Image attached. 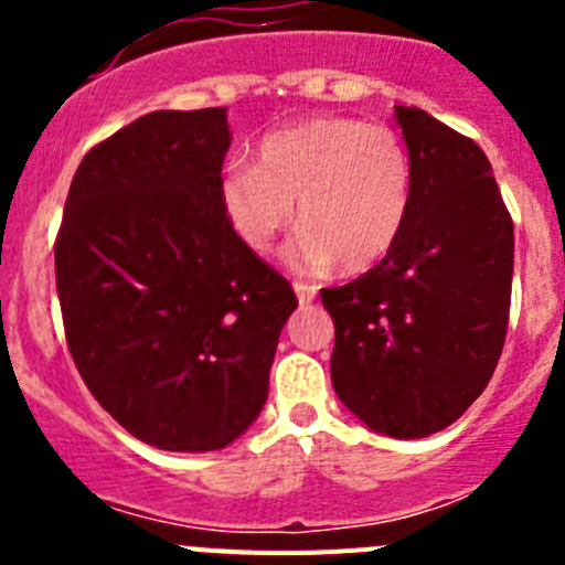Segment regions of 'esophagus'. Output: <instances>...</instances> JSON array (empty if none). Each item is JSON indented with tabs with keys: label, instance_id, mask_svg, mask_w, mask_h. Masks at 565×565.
I'll return each mask as SVG.
<instances>
[{
	"label": "esophagus",
	"instance_id": "1",
	"mask_svg": "<svg viewBox=\"0 0 565 565\" xmlns=\"http://www.w3.org/2000/svg\"><path fill=\"white\" fill-rule=\"evenodd\" d=\"M294 291H297V299L299 306H308V302H313L317 299V286H311V282H294Z\"/></svg>",
	"mask_w": 565,
	"mask_h": 565
}]
</instances>
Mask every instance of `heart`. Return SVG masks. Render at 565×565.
Instances as JSON below:
<instances>
[{
  "instance_id": "obj_1",
  "label": "heart",
  "mask_w": 565,
  "mask_h": 565,
  "mask_svg": "<svg viewBox=\"0 0 565 565\" xmlns=\"http://www.w3.org/2000/svg\"><path fill=\"white\" fill-rule=\"evenodd\" d=\"M217 192L228 226L252 252H271L297 203L294 266L319 271L339 263L344 274H362L407 226L411 154L384 124L322 115L268 132L257 163H232Z\"/></svg>"
}]
</instances>
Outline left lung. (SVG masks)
Here are the masks:
<instances>
[{
	"instance_id": "8db88e82",
	"label": "left lung",
	"mask_w": 565,
	"mask_h": 565,
	"mask_svg": "<svg viewBox=\"0 0 565 565\" xmlns=\"http://www.w3.org/2000/svg\"><path fill=\"white\" fill-rule=\"evenodd\" d=\"M411 152V214L393 252L322 288L337 328L331 382L371 430L424 438L489 384L512 299L515 228L487 154L418 107H396Z\"/></svg>"
}]
</instances>
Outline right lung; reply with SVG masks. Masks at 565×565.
Returning <instances> with one entry per match:
<instances>
[{
	"label": "right lung",
	"instance_id": "obj_1",
	"mask_svg": "<svg viewBox=\"0 0 565 565\" xmlns=\"http://www.w3.org/2000/svg\"><path fill=\"white\" fill-rule=\"evenodd\" d=\"M226 109H158L73 174L56 291L78 373L104 411L158 450H221L268 396L294 288L221 209Z\"/></svg>",
	"mask_w": 565,
	"mask_h": 565
}]
</instances>
